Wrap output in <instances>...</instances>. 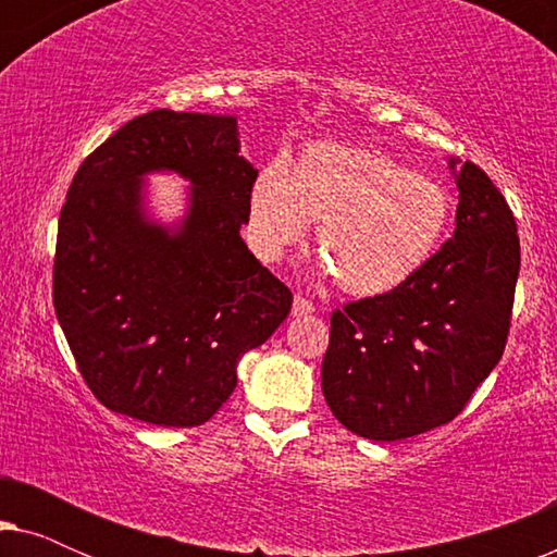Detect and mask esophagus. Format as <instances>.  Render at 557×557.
I'll list each match as a JSON object with an SVG mask.
<instances>
[{"instance_id":"34e87169","label":"esophagus","mask_w":557,"mask_h":557,"mask_svg":"<svg viewBox=\"0 0 557 557\" xmlns=\"http://www.w3.org/2000/svg\"><path fill=\"white\" fill-rule=\"evenodd\" d=\"M314 304H311L309 299H304V296H296L294 299V309H292V314L294 317H309V314H314Z\"/></svg>"}]
</instances>
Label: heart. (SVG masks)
<instances>
[{
    "label": "heart",
    "instance_id": "1",
    "mask_svg": "<svg viewBox=\"0 0 557 557\" xmlns=\"http://www.w3.org/2000/svg\"><path fill=\"white\" fill-rule=\"evenodd\" d=\"M454 195L383 149L317 141L294 172L269 162L248 195L250 238L269 261L317 223L319 271L357 299L391 294L418 276L446 238Z\"/></svg>",
    "mask_w": 557,
    "mask_h": 557
}]
</instances>
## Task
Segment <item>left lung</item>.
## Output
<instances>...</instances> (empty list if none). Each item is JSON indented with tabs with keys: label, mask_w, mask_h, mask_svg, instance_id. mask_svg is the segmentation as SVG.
<instances>
[{
	"label": "left lung",
	"mask_w": 557,
	"mask_h": 557,
	"mask_svg": "<svg viewBox=\"0 0 557 557\" xmlns=\"http://www.w3.org/2000/svg\"><path fill=\"white\" fill-rule=\"evenodd\" d=\"M448 170L459 189L451 240L406 286L332 314L322 391L362 438L448 423L505 352L520 273L512 210L476 164L448 157Z\"/></svg>",
	"instance_id": "left-lung-1"
}]
</instances>
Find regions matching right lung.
<instances>
[{
  "instance_id": "add662e5",
  "label": "right lung",
  "mask_w": 557,
  "mask_h": 557,
  "mask_svg": "<svg viewBox=\"0 0 557 557\" xmlns=\"http://www.w3.org/2000/svg\"><path fill=\"white\" fill-rule=\"evenodd\" d=\"M149 173H177L186 212L162 224ZM258 170L238 119L149 111L75 172L60 212L52 301L83 380L106 408L189 429L223 408L238 362L294 296L240 238Z\"/></svg>"
}]
</instances>
